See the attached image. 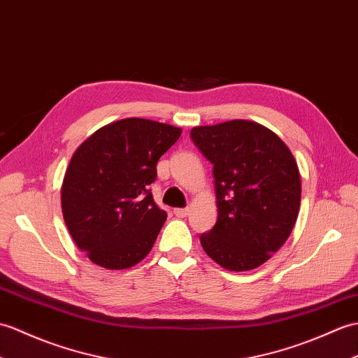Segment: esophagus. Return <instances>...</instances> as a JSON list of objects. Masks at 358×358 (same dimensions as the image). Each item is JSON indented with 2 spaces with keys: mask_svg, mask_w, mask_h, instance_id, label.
Here are the masks:
<instances>
[{
  "mask_svg": "<svg viewBox=\"0 0 358 358\" xmlns=\"http://www.w3.org/2000/svg\"><path fill=\"white\" fill-rule=\"evenodd\" d=\"M189 212H190L189 209H173V213H176L178 218H185V217H187Z\"/></svg>",
  "mask_w": 358,
  "mask_h": 358,
  "instance_id": "1",
  "label": "esophagus"
}]
</instances>
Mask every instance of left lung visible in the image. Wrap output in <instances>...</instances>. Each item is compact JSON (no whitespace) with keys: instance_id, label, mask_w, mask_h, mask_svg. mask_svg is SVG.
I'll list each match as a JSON object with an SVG mask.
<instances>
[{"instance_id":"1","label":"left lung","mask_w":358,"mask_h":358,"mask_svg":"<svg viewBox=\"0 0 358 358\" xmlns=\"http://www.w3.org/2000/svg\"><path fill=\"white\" fill-rule=\"evenodd\" d=\"M213 164L218 220L199 236L230 271H248L284 245L301 207L302 182L289 148L264 124L230 120L190 131Z\"/></svg>"}]
</instances>
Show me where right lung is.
I'll list each match as a JSON object with an SVG mask.
<instances>
[{
  "label": "right lung",
  "instance_id": "1",
  "mask_svg": "<svg viewBox=\"0 0 358 358\" xmlns=\"http://www.w3.org/2000/svg\"><path fill=\"white\" fill-rule=\"evenodd\" d=\"M181 136V128L128 117L91 134L66 166L61 207L74 243L108 270L134 267L168 218L149 185L157 162Z\"/></svg>",
  "mask_w": 358,
  "mask_h": 358
}]
</instances>
